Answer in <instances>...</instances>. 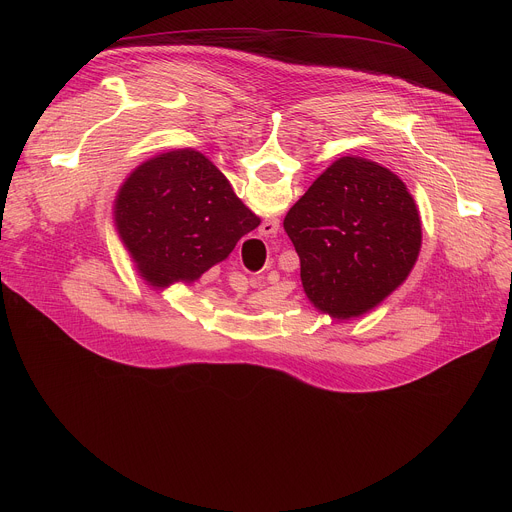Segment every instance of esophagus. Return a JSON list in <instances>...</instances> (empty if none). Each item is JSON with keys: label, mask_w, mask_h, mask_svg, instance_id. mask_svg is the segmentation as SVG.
Returning <instances> with one entry per match:
<instances>
[{"label": "esophagus", "mask_w": 512, "mask_h": 512, "mask_svg": "<svg viewBox=\"0 0 512 512\" xmlns=\"http://www.w3.org/2000/svg\"><path fill=\"white\" fill-rule=\"evenodd\" d=\"M277 231H279V221H277V218H269V221H263L261 227H259V233L263 237H273Z\"/></svg>", "instance_id": "34e87169"}]
</instances>
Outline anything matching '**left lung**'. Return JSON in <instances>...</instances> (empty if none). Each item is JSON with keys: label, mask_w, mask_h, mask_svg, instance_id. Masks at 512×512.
<instances>
[{"label": "left lung", "mask_w": 512, "mask_h": 512, "mask_svg": "<svg viewBox=\"0 0 512 512\" xmlns=\"http://www.w3.org/2000/svg\"><path fill=\"white\" fill-rule=\"evenodd\" d=\"M283 229L308 300L334 320L383 304L421 251V218L405 182L358 156L332 162L289 208Z\"/></svg>", "instance_id": "1"}]
</instances>
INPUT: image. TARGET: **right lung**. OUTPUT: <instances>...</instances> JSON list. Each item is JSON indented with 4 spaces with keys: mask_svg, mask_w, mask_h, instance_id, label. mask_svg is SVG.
<instances>
[{
    "mask_svg": "<svg viewBox=\"0 0 512 512\" xmlns=\"http://www.w3.org/2000/svg\"><path fill=\"white\" fill-rule=\"evenodd\" d=\"M113 221L139 277L166 289L190 285L225 261L261 218L202 152L182 148L145 160L125 178Z\"/></svg>",
    "mask_w": 512,
    "mask_h": 512,
    "instance_id": "right-lung-1",
    "label": "right lung"
}]
</instances>
